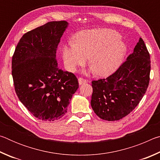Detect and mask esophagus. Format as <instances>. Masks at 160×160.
I'll list each match as a JSON object with an SVG mask.
<instances>
[{
    "instance_id": "1",
    "label": "esophagus",
    "mask_w": 160,
    "mask_h": 160,
    "mask_svg": "<svg viewBox=\"0 0 160 160\" xmlns=\"http://www.w3.org/2000/svg\"><path fill=\"white\" fill-rule=\"evenodd\" d=\"M78 82H79V85H82L84 83L88 82V80L84 79L82 78H78Z\"/></svg>"
}]
</instances>
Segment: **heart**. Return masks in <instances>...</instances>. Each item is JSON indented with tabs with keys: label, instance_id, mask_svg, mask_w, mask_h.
I'll use <instances>...</instances> for the list:
<instances>
[{
	"label": "heart",
	"instance_id": "heart-1",
	"mask_svg": "<svg viewBox=\"0 0 160 160\" xmlns=\"http://www.w3.org/2000/svg\"><path fill=\"white\" fill-rule=\"evenodd\" d=\"M74 42L62 48L64 64L70 72L85 65L88 57L94 73L99 76L112 74L120 66L126 47L117 32L109 29H93L75 35Z\"/></svg>",
	"mask_w": 160,
	"mask_h": 160
}]
</instances>
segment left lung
Instances as JSON below:
<instances>
[{
    "label": "left lung",
    "instance_id": "obj_1",
    "mask_svg": "<svg viewBox=\"0 0 160 160\" xmlns=\"http://www.w3.org/2000/svg\"><path fill=\"white\" fill-rule=\"evenodd\" d=\"M150 58L145 42L140 38L133 52L116 71L92 82L91 106L103 120L118 121L139 104L150 82Z\"/></svg>",
    "mask_w": 160,
    "mask_h": 160
}]
</instances>
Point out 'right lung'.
<instances>
[{
	"label": "right lung",
	"mask_w": 160,
	"mask_h": 160,
	"mask_svg": "<svg viewBox=\"0 0 160 160\" xmlns=\"http://www.w3.org/2000/svg\"><path fill=\"white\" fill-rule=\"evenodd\" d=\"M66 21L48 22L27 32L12 58V75L20 101L35 117L53 121L67 112L79 88L72 72L58 67L56 50L67 28Z\"/></svg>",
	"instance_id": "right-lung-1"
}]
</instances>
